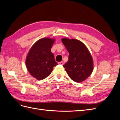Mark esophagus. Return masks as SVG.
<instances>
[{"instance_id":"esophagus-1","label":"esophagus","mask_w":120,"mask_h":120,"mask_svg":"<svg viewBox=\"0 0 120 120\" xmlns=\"http://www.w3.org/2000/svg\"><path fill=\"white\" fill-rule=\"evenodd\" d=\"M59 64L63 65V64H64V62H63V61H60V62H59Z\"/></svg>"}]
</instances>
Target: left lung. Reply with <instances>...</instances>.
I'll return each mask as SVG.
<instances>
[{"label": "left lung", "mask_w": 120, "mask_h": 120, "mask_svg": "<svg viewBox=\"0 0 120 120\" xmlns=\"http://www.w3.org/2000/svg\"><path fill=\"white\" fill-rule=\"evenodd\" d=\"M61 41L69 52L68 60L63 66L68 76L77 82L86 80L94 68L93 58L88 48L78 39L63 38Z\"/></svg>", "instance_id": "8db88e82"}]
</instances>
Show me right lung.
<instances>
[{"instance_id": "1", "label": "right lung", "mask_w": 120, "mask_h": 120, "mask_svg": "<svg viewBox=\"0 0 120 120\" xmlns=\"http://www.w3.org/2000/svg\"><path fill=\"white\" fill-rule=\"evenodd\" d=\"M55 41L54 38L40 39L32 46L25 60L26 68L30 74L38 80H42L51 74L57 63L51 52Z\"/></svg>"}]
</instances>
